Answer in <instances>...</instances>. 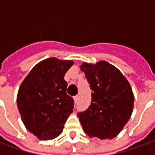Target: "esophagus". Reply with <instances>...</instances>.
Returning <instances> with one entry per match:
<instances>
[{"label": "esophagus", "instance_id": "esophagus-1", "mask_svg": "<svg viewBox=\"0 0 155 155\" xmlns=\"http://www.w3.org/2000/svg\"><path fill=\"white\" fill-rule=\"evenodd\" d=\"M78 99H79V97H78V96H75V97H74V101H75V103H77Z\"/></svg>", "mask_w": 155, "mask_h": 155}]
</instances>
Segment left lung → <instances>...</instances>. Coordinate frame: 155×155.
<instances>
[{
  "mask_svg": "<svg viewBox=\"0 0 155 155\" xmlns=\"http://www.w3.org/2000/svg\"><path fill=\"white\" fill-rule=\"evenodd\" d=\"M80 69L92 90L91 104L78 113L83 130L91 137L112 139L122 130L133 113L134 97L130 83L106 61L84 63Z\"/></svg>",
  "mask_w": 155,
  "mask_h": 155,
  "instance_id": "left-lung-1",
  "label": "left lung"
}]
</instances>
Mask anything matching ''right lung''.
Listing matches in <instances>:
<instances>
[{
    "label": "right lung",
    "mask_w": 155,
    "mask_h": 155,
    "mask_svg": "<svg viewBox=\"0 0 155 155\" xmlns=\"http://www.w3.org/2000/svg\"><path fill=\"white\" fill-rule=\"evenodd\" d=\"M71 60L49 58L34 67L21 83L17 104L25 128L40 140H51L63 132L73 112L74 100L67 94L64 75Z\"/></svg>",
    "instance_id": "1"
}]
</instances>
